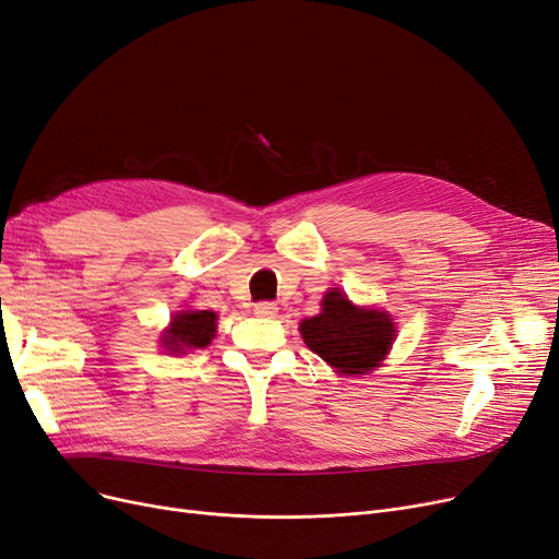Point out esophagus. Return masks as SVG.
Returning <instances> with one entry per match:
<instances>
[{
  "instance_id": "obj_1",
  "label": "esophagus",
  "mask_w": 559,
  "mask_h": 559,
  "mask_svg": "<svg viewBox=\"0 0 559 559\" xmlns=\"http://www.w3.org/2000/svg\"><path fill=\"white\" fill-rule=\"evenodd\" d=\"M253 312L258 314V318H274V314L278 312V308L272 301H260V304L253 306Z\"/></svg>"
}]
</instances>
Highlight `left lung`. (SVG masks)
I'll list each match as a JSON object with an SVG mask.
<instances>
[{"label": "left lung", "instance_id": "8db88e82", "mask_svg": "<svg viewBox=\"0 0 559 559\" xmlns=\"http://www.w3.org/2000/svg\"><path fill=\"white\" fill-rule=\"evenodd\" d=\"M304 343L343 374H366L377 368L393 347L395 324L391 314L356 308L343 289H331L322 312L299 326Z\"/></svg>", "mask_w": 559, "mask_h": 559}]
</instances>
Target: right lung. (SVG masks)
I'll use <instances>...</instances> for the list:
<instances>
[{"label": "right lung", "instance_id": "1", "mask_svg": "<svg viewBox=\"0 0 559 559\" xmlns=\"http://www.w3.org/2000/svg\"><path fill=\"white\" fill-rule=\"evenodd\" d=\"M216 331V312L212 310H185L171 320V326L162 335L164 347L171 354L187 349H203L212 343Z\"/></svg>", "mask_w": 559, "mask_h": 559}]
</instances>
